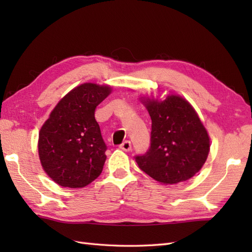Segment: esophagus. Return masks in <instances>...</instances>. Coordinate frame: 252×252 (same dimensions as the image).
Segmentation results:
<instances>
[{
    "instance_id": "obj_1",
    "label": "esophagus",
    "mask_w": 252,
    "mask_h": 252,
    "mask_svg": "<svg viewBox=\"0 0 252 252\" xmlns=\"http://www.w3.org/2000/svg\"><path fill=\"white\" fill-rule=\"evenodd\" d=\"M120 148L122 149V151H126V152H130L132 149V144L130 141H126L123 142L121 145H120Z\"/></svg>"
}]
</instances>
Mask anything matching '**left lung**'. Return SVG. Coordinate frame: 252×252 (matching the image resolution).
I'll return each instance as SVG.
<instances>
[{
	"mask_svg": "<svg viewBox=\"0 0 252 252\" xmlns=\"http://www.w3.org/2000/svg\"><path fill=\"white\" fill-rule=\"evenodd\" d=\"M152 118L151 146L135 156L138 167L163 184L192 178L206 162L210 141L199 117L189 101L169 95L162 101L147 99Z\"/></svg>",
	"mask_w": 252,
	"mask_h": 252,
	"instance_id": "left-lung-1",
	"label": "left lung"
}]
</instances>
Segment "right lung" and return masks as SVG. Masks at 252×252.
I'll use <instances>...</instances> for the list:
<instances>
[{"label": "right lung", "instance_id": "1", "mask_svg": "<svg viewBox=\"0 0 252 252\" xmlns=\"http://www.w3.org/2000/svg\"><path fill=\"white\" fill-rule=\"evenodd\" d=\"M110 91L93 83L79 85L61 99L41 127L42 167L58 185L80 189L103 171L107 146L94 114Z\"/></svg>", "mask_w": 252, "mask_h": 252}]
</instances>
